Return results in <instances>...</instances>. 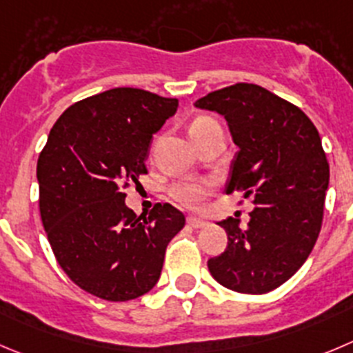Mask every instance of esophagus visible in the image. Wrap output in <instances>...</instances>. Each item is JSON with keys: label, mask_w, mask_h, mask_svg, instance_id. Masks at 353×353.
<instances>
[{"label": "esophagus", "mask_w": 353, "mask_h": 353, "mask_svg": "<svg viewBox=\"0 0 353 353\" xmlns=\"http://www.w3.org/2000/svg\"><path fill=\"white\" fill-rule=\"evenodd\" d=\"M187 225H190V227H194V229H203V227H206L208 225V221L199 216H189L187 218Z\"/></svg>", "instance_id": "obj_1"}]
</instances>
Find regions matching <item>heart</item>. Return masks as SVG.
<instances>
[{
	"instance_id": "obj_1",
	"label": "heart",
	"mask_w": 353,
	"mask_h": 353,
	"mask_svg": "<svg viewBox=\"0 0 353 353\" xmlns=\"http://www.w3.org/2000/svg\"><path fill=\"white\" fill-rule=\"evenodd\" d=\"M210 121L211 119H208V117H199V119L194 121L190 130H197L203 124L210 123ZM210 182H204V180H183V182H179L176 185H173L170 194L180 206L194 210V208H199L203 204L204 197L210 194Z\"/></svg>"
}]
</instances>
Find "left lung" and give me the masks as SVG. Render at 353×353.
Returning a JSON list of instances; mask_svg holds the SVG:
<instances>
[{"label": "left lung", "instance_id": "8db88e82", "mask_svg": "<svg viewBox=\"0 0 353 353\" xmlns=\"http://www.w3.org/2000/svg\"><path fill=\"white\" fill-rule=\"evenodd\" d=\"M194 105L223 116L239 147L225 194L254 197L248 229L236 218L218 221L229 244L208 268L237 293H268L296 274L321 232L330 187L321 135L303 110L258 85L237 83Z\"/></svg>", "mask_w": 353, "mask_h": 353}]
</instances>
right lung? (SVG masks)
<instances>
[{
  "mask_svg": "<svg viewBox=\"0 0 353 353\" xmlns=\"http://www.w3.org/2000/svg\"><path fill=\"white\" fill-rule=\"evenodd\" d=\"M179 100L112 88L70 105L53 124L38 159L39 211L62 270L86 293L128 301L159 281L166 246L185 225L157 203L135 214L123 189L147 173L150 140Z\"/></svg>",
  "mask_w": 353,
  "mask_h": 353,
  "instance_id": "obj_1",
  "label": "right lung"
}]
</instances>
